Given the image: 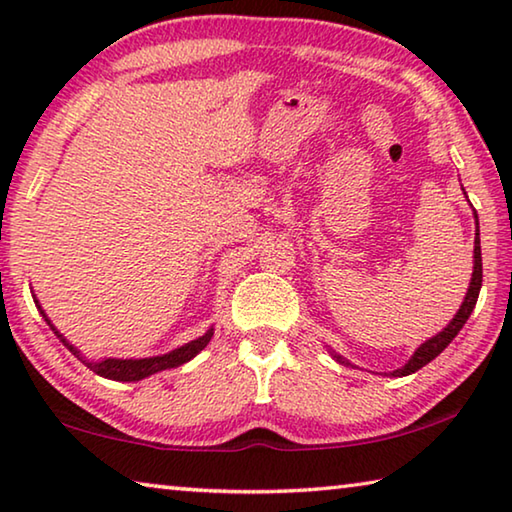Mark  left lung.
I'll use <instances>...</instances> for the list:
<instances>
[{"mask_svg":"<svg viewBox=\"0 0 512 512\" xmlns=\"http://www.w3.org/2000/svg\"><path fill=\"white\" fill-rule=\"evenodd\" d=\"M481 282H483V264H481V239H479V219H476V239H474V273H472V282H470V289H467V296L463 300L461 309H458V314L454 316L452 323H449L443 332L433 336L427 343H422L418 350H415L413 357L409 359L404 368L395 370L393 375L395 377H404V375H411V372L420 370L422 366H427L429 361H433L438 357L440 352H443L449 343L454 341V336L461 332L465 320L470 318L472 309L476 305V298H479V291H481ZM341 363H345L341 357H336Z\"/></svg>","mask_w":512,"mask_h":512,"instance_id":"left-lung-1","label":"left lung"}]
</instances>
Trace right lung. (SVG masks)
<instances>
[{
    "label": "right lung",
    "instance_id": "obj_1",
    "mask_svg": "<svg viewBox=\"0 0 512 512\" xmlns=\"http://www.w3.org/2000/svg\"><path fill=\"white\" fill-rule=\"evenodd\" d=\"M38 307H40V305H38ZM40 314L45 316V311L40 309ZM45 320L49 323L47 316H45ZM49 327L54 329V334L58 336L60 341H63V345H67V350L72 352V354H76V357H79L90 370H94V372H97V375H101V377L117 379V381H140V379H144V377L155 375V372H160V370H169V368L183 366V363H187L189 359H194L196 354L201 352L207 343H210L212 334H214L212 329H210V332H207L205 336H201V339L187 343V345H183V348L173 350V352H169V354H162V357H151V359H106V361L92 363V361H85V359L81 357V354H79V350H76L74 345H69V343L63 339V334L56 332L54 325L49 323Z\"/></svg>",
    "mask_w": 512,
    "mask_h": 512
}]
</instances>
